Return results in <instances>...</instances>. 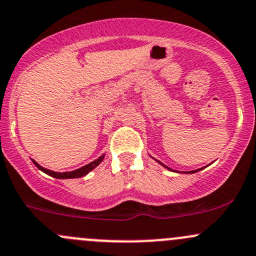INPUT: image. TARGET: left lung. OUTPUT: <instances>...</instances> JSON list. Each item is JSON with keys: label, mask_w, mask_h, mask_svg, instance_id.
<instances>
[{"label": "left lung", "mask_w": 256, "mask_h": 256, "mask_svg": "<svg viewBox=\"0 0 256 256\" xmlns=\"http://www.w3.org/2000/svg\"><path fill=\"white\" fill-rule=\"evenodd\" d=\"M160 164H162V166H164L163 163H160ZM166 166V168H168V166ZM168 169H170V168H168ZM198 170H192V172H189V173H195V172H198Z\"/></svg>", "instance_id": "left-lung-1"}]
</instances>
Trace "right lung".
I'll use <instances>...</instances> for the list:
<instances>
[{
    "instance_id": "right-lung-1",
    "label": "right lung",
    "mask_w": 256,
    "mask_h": 256,
    "mask_svg": "<svg viewBox=\"0 0 256 256\" xmlns=\"http://www.w3.org/2000/svg\"><path fill=\"white\" fill-rule=\"evenodd\" d=\"M103 160H104V156H102V157H99L98 160H93L92 163L87 164V166H82V168L76 169V170H72V172H64V173H56V172H52V170H49V169L42 168V166H39L36 160H33V163L38 166V169H40L42 172H44V173L48 174V176L56 178V179H71V178H80V176H86V174H88L90 170H93V169L96 168V166H98V164L100 163Z\"/></svg>"
}]
</instances>
